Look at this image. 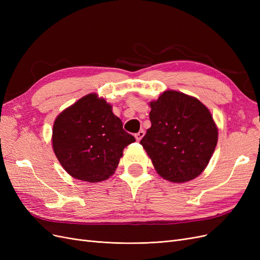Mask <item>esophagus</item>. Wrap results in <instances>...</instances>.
<instances>
[{
    "label": "esophagus",
    "instance_id": "esophagus-1",
    "mask_svg": "<svg viewBox=\"0 0 260 260\" xmlns=\"http://www.w3.org/2000/svg\"><path fill=\"white\" fill-rule=\"evenodd\" d=\"M144 135H145V132H144L143 130L139 131L138 133H136V135H135V137H136V140H137V141H141V140H142V138L144 137Z\"/></svg>",
    "mask_w": 260,
    "mask_h": 260
}]
</instances>
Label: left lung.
<instances>
[{"label": "left lung", "mask_w": 260, "mask_h": 260, "mask_svg": "<svg viewBox=\"0 0 260 260\" xmlns=\"http://www.w3.org/2000/svg\"><path fill=\"white\" fill-rule=\"evenodd\" d=\"M152 125L141 140L161 178L183 183L205 170L218 142V128L200 100L175 90L148 103Z\"/></svg>", "instance_id": "left-lung-1"}]
</instances>
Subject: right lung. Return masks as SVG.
Segmentation results:
<instances>
[{"mask_svg":"<svg viewBox=\"0 0 260 260\" xmlns=\"http://www.w3.org/2000/svg\"><path fill=\"white\" fill-rule=\"evenodd\" d=\"M52 146L61 167L75 179L95 183L114 175L123 148L136 141L122 129L112 105L86 94L54 121Z\"/></svg>","mask_w":260,"mask_h":260,"instance_id":"right-lung-1","label":"right lung"}]
</instances>
